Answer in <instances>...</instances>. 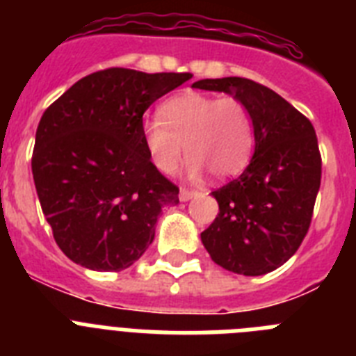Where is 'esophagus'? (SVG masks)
I'll return each instance as SVG.
<instances>
[{
    "label": "esophagus",
    "instance_id": "esophagus-1",
    "mask_svg": "<svg viewBox=\"0 0 356 356\" xmlns=\"http://www.w3.org/2000/svg\"><path fill=\"white\" fill-rule=\"evenodd\" d=\"M195 195H197V192H193V190H188V188H181V192H179V199H181V201H190V199H193Z\"/></svg>",
    "mask_w": 356,
    "mask_h": 356
}]
</instances>
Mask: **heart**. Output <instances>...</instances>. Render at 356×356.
Listing matches in <instances>:
<instances>
[{
  "instance_id": "1",
  "label": "heart",
  "mask_w": 356,
  "mask_h": 356,
  "mask_svg": "<svg viewBox=\"0 0 356 356\" xmlns=\"http://www.w3.org/2000/svg\"><path fill=\"white\" fill-rule=\"evenodd\" d=\"M143 143L164 175L179 168L184 145L190 177L204 170L215 179L234 177L246 168L255 145L252 112L237 97L184 92L161 104L159 119L143 124Z\"/></svg>"
}]
</instances>
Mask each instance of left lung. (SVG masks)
<instances>
[{
  "label": "left lung",
  "instance_id": "1",
  "mask_svg": "<svg viewBox=\"0 0 356 356\" xmlns=\"http://www.w3.org/2000/svg\"><path fill=\"white\" fill-rule=\"evenodd\" d=\"M193 88L244 101L255 132L248 168L211 192L219 213L201 234L202 244L224 270L270 273L297 252L312 224L322 175L315 128L277 92L252 79H201Z\"/></svg>",
  "mask_w": 356,
  "mask_h": 356
}]
</instances>
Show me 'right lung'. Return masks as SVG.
Segmentation results:
<instances>
[{
	"label": "right lung",
	"mask_w": 356,
	"mask_h": 356,
	"mask_svg": "<svg viewBox=\"0 0 356 356\" xmlns=\"http://www.w3.org/2000/svg\"><path fill=\"white\" fill-rule=\"evenodd\" d=\"M192 74L106 68L44 110L32 175L61 252L94 271L127 270L148 250L179 188L146 154L143 113Z\"/></svg>",
	"instance_id": "add662e5"
}]
</instances>
